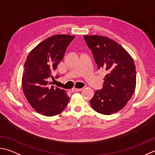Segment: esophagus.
Here are the masks:
<instances>
[{
	"label": "esophagus",
	"mask_w": 155,
	"mask_h": 155,
	"mask_svg": "<svg viewBox=\"0 0 155 155\" xmlns=\"http://www.w3.org/2000/svg\"><path fill=\"white\" fill-rule=\"evenodd\" d=\"M82 90V88L81 89H77V88H73V89H72V92H78V91H81Z\"/></svg>",
	"instance_id": "obj_1"
}]
</instances>
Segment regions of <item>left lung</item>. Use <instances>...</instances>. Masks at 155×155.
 Here are the masks:
<instances>
[{
  "label": "left lung",
  "mask_w": 155,
  "mask_h": 155,
  "mask_svg": "<svg viewBox=\"0 0 155 155\" xmlns=\"http://www.w3.org/2000/svg\"><path fill=\"white\" fill-rule=\"evenodd\" d=\"M98 70L107 72L101 89L97 90L90 104L104 115L116 113L134 93L136 81L134 60L116 41L101 35H84Z\"/></svg>",
  "instance_id": "1"
}]
</instances>
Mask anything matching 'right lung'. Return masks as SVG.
<instances>
[{
    "instance_id": "1",
    "label": "right lung",
    "mask_w": 155,
    "mask_h": 155,
    "mask_svg": "<svg viewBox=\"0 0 155 155\" xmlns=\"http://www.w3.org/2000/svg\"><path fill=\"white\" fill-rule=\"evenodd\" d=\"M75 36L55 35L45 39L33 49L24 64L22 87L27 101L34 110L45 116H54L64 110L70 100L64 89L51 85L52 74L63 59L66 48ZM56 75L55 78H58Z\"/></svg>"
}]
</instances>
